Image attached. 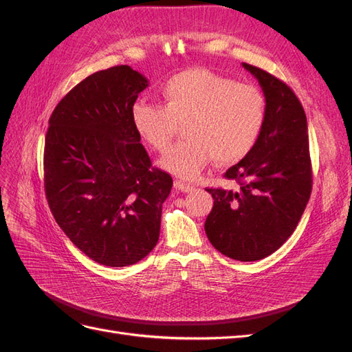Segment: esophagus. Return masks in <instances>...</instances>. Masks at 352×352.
I'll return each instance as SVG.
<instances>
[{
    "instance_id": "obj_1",
    "label": "esophagus",
    "mask_w": 352,
    "mask_h": 352,
    "mask_svg": "<svg viewBox=\"0 0 352 352\" xmlns=\"http://www.w3.org/2000/svg\"><path fill=\"white\" fill-rule=\"evenodd\" d=\"M175 188L177 190H180V192H192V190L195 189L194 185L185 184V182H182V180H175Z\"/></svg>"
}]
</instances>
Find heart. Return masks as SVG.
<instances>
[{
	"label": "heart",
	"mask_w": 352,
	"mask_h": 352,
	"mask_svg": "<svg viewBox=\"0 0 352 352\" xmlns=\"http://www.w3.org/2000/svg\"><path fill=\"white\" fill-rule=\"evenodd\" d=\"M164 105L136 101L132 123L144 140L163 151L179 124L186 140L164 154L162 166L180 177H195L212 158L221 166L239 163L257 144L265 122L263 92L207 69H189L163 87Z\"/></svg>",
	"instance_id": "heart-1"
}]
</instances>
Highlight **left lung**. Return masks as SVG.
Returning a JSON list of instances; mask_svg holds the SVG:
<instances>
[{"instance_id": "1", "label": "left lung", "mask_w": 352, "mask_h": 352, "mask_svg": "<svg viewBox=\"0 0 352 352\" xmlns=\"http://www.w3.org/2000/svg\"><path fill=\"white\" fill-rule=\"evenodd\" d=\"M265 97V122L254 150L225 173L236 189L207 188L214 206L206 220L212 247L238 261H257L289 238L311 195L313 170L302 105L285 82L242 65Z\"/></svg>"}]
</instances>
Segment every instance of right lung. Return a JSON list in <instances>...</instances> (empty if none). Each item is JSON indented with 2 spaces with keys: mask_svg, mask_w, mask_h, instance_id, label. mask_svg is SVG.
Wrapping results in <instances>:
<instances>
[{
  "mask_svg": "<svg viewBox=\"0 0 352 352\" xmlns=\"http://www.w3.org/2000/svg\"><path fill=\"white\" fill-rule=\"evenodd\" d=\"M148 80L129 66L91 74L50 117L44 186L58 226L94 261L126 267L153 251L173 186L132 123Z\"/></svg>",
  "mask_w": 352,
  "mask_h": 352,
  "instance_id": "add662e5",
  "label": "right lung"
}]
</instances>
